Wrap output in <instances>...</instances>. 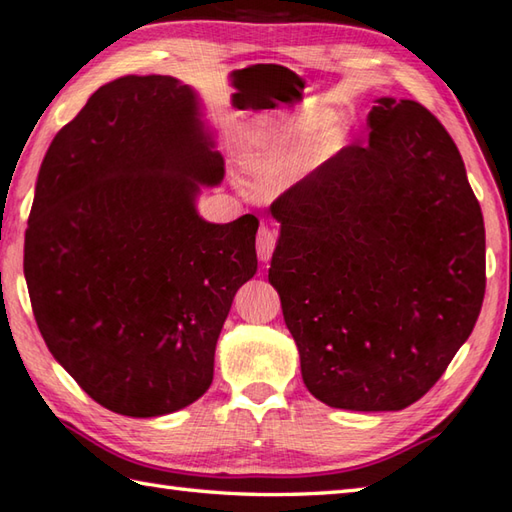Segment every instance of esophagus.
I'll list each match as a JSON object with an SVG mask.
<instances>
[{
	"mask_svg": "<svg viewBox=\"0 0 512 512\" xmlns=\"http://www.w3.org/2000/svg\"><path fill=\"white\" fill-rule=\"evenodd\" d=\"M275 246H277V230L264 224L257 233V255H259V259H262V262H268V259L273 257Z\"/></svg>",
	"mask_w": 512,
	"mask_h": 512,
	"instance_id": "1",
	"label": "esophagus"
}]
</instances>
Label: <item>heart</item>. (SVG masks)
Returning a JSON list of instances; mask_svg holds the SVG:
<instances>
[{"instance_id": "1", "label": "heart", "mask_w": 512, "mask_h": 512, "mask_svg": "<svg viewBox=\"0 0 512 512\" xmlns=\"http://www.w3.org/2000/svg\"><path fill=\"white\" fill-rule=\"evenodd\" d=\"M326 122L328 113H319V110L295 117L293 122L284 124L275 133L259 137L250 150H246L244 166L255 175H279L297 164L299 155L304 153L308 145L311 146L308 149L310 157L315 162H324L346 142L344 128L328 126L322 131Z\"/></svg>"}]
</instances>
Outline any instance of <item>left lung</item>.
<instances>
[{"label":"left lung","instance_id":"left-lung-1","mask_svg":"<svg viewBox=\"0 0 512 512\" xmlns=\"http://www.w3.org/2000/svg\"><path fill=\"white\" fill-rule=\"evenodd\" d=\"M368 144L273 202L268 282L306 388L333 408L402 410L444 375L486 290L484 217L462 155L413 99L379 97Z\"/></svg>","mask_w":512,"mask_h":512}]
</instances>
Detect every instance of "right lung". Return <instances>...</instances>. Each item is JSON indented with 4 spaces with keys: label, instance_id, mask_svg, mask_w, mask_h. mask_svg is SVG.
Returning a JSON list of instances; mask_svg holds the SVG:
<instances>
[{
    "label": "right lung",
    "instance_id": "add662e5",
    "mask_svg": "<svg viewBox=\"0 0 512 512\" xmlns=\"http://www.w3.org/2000/svg\"><path fill=\"white\" fill-rule=\"evenodd\" d=\"M224 159L193 88L126 75L50 142L24 242L44 342L97 404L159 417L213 384L215 346L257 273L255 215L197 213Z\"/></svg>",
    "mask_w": 512,
    "mask_h": 512
}]
</instances>
